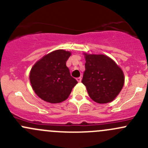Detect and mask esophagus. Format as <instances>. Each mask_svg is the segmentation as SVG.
Wrapping results in <instances>:
<instances>
[{
  "label": "esophagus",
  "mask_w": 148,
  "mask_h": 148,
  "mask_svg": "<svg viewBox=\"0 0 148 148\" xmlns=\"http://www.w3.org/2000/svg\"><path fill=\"white\" fill-rule=\"evenodd\" d=\"M77 81L78 82H81L82 77H78V78H77Z\"/></svg>",
  "instance_id": "34e87169"
}]
</instances>
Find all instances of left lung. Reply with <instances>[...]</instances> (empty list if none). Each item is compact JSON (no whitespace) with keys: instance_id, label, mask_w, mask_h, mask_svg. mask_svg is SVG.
<instances>
[{"instance_id":"left-lung-1","label":"left lung","mask_w":148,"mask_h":148,"mask_svg":"<svg viewBox=\"0 0 148 148\" xmlns=\"http://www.w3.org/2000/svg\"><path fill=\"white\" fill-rule=\"evenodd\" d=\"M84 55L86 63L82 82L89 96L99 104L111 102L120 94L125 83L122 69L106 55Z\"/></svg>"}]
</instances>
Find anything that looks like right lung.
<instances>
[{"label":"right lung","instance_id":"add662e5","mask_svg":"<svg viewBox=\"0 0 148 148\" xmlns=\"http://www.w3.org/2000/svg\"><path fill=\"white\" fill-rule=\"evenodd\" d=\"M71 54L63 49L53 51L43 56L31 68L29 79L32 89L44 101L63 102L77 84L66 65Z\"/></svg>","mask_w":148,"mask_h":148}]
</instances>
